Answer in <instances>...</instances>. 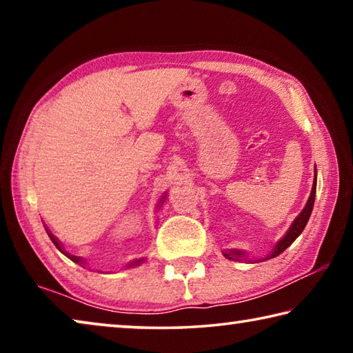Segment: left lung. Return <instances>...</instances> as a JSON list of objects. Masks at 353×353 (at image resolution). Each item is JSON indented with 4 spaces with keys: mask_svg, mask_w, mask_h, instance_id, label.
<instances>
[{
    "mask_svg": "<svg viewBox=\"0 0 353 353\" xmlns=\"http://www.w3.org/2000/svg\"><path fill=\"white\" fill-rule=\"evenodd\" d=\"M316 179H318V177H316V168H314V181H313L312 193H310V198L307 201L305 207H303V210L297 214L296 219L292 221V224L290 225V229L286 230V234L276 243V246H274V249L271 250L270 254H268L266 256H263V259H249V255H248L246 250H241V249H225V250H223V255L225 256V259L234 260V261H250V263L265 261V260L274 259V256H279L286 248H290L291 244L294 243L296 238L302 234L303 229H305V225H307L308 219H310V214H312L313 205H314V198H316Z\"/></svg>",
    "mask_w": 353,
    "mask_h": 353,
    "instance_id": "left-lung-1",
    "label": "left lung"
}]
</instances>
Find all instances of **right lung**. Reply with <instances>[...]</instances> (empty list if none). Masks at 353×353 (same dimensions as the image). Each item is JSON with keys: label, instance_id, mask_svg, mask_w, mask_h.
Here are the masks:
<instances>
[{"label": "right lung", "instance_id": "add662e5", "mask_svg": "<svg viewBox=\"0 0 353 353\" xmlns=\"http://www.w3.org/2000/svg\"><path fill=\"white\" fill-rule=\"evenodd\" d=\"M166 194H168V193H166V191H165V194L162 196V198H160V201H159V204H157V207H160V205H162L163 204V202H165V199H166ZM45 229H46V227H45ZM46 234H48V236H50L51 238V241L52 243H54V246L59 249V250H61V252L65 255V256H68V259L71 260V261H74V263H77V265H81V266H83V265H87V263H85V260H83V259H81V256H76V255H71V254H68L67 252V250H65L63 249V246H62V243L61 241H59V238L57 236H54V235H52L51 234V232L50 230H48L46 229ZM145 260H146V256H140V259H134L132 261H129L128 263V265H126V268H135V266H140L141 265V263H145Z\"/></svg>", "mask_w": 353, "mask_h": 353}]
</instances>
